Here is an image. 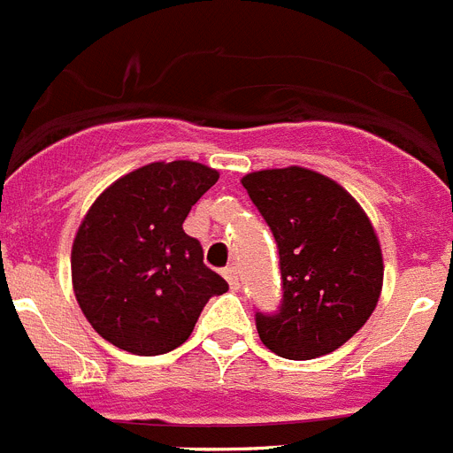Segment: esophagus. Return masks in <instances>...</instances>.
I'll use <instances>...</instances> for the list:
<instances>
[{
    "label": "esophagus",
    "instance_id": "obj_1",
    "mask_svg": "<svg viewBox=\"0 0 453 453\" xmlns=\"http://www.w3.org/2000/svg\"><path fill=\"white\" fill-rule=\"evenodd\" d=\"M224 279H226V283H229L231 290H238L240 288V279H238V272H235V267H226V270L222 272Z\"/></svg>",
    "mask_w": 453,
    "mask_h": 453
}]
</instances>
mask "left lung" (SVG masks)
<instances>
[{
    "mask_svg": "<svg viewBox=\"0 0 453 453\" xmlns=\"http://www.w3.org/2000/svg\"><path fill=\"white\" fill-rule=\"evenodd\" d=\"M242 186L281 258V311L256 313L263 345L290 361L331 354L381 297L383 254L370 218L340 183L306 167L250 172Z\"/></svg>",
    "mask_w": 453,
    "mask_h": 453,
    "instance_id": "left-lung-1",
    "label": "left lung"
}]
</instances>
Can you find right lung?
<instances>
[{"mask_svg":"<svg viewBox=\"0 0 453 453\" xmlns=\"http://www.w3.org/2000/svg\"><path fill=\"white\" fill-rule=\"evenodd\" d=\"M219 179L195 161L150 163L111 183L72 242V288L92 329L138 356L177 349L213 295L229 290L183 231Z\"/></svg>","mask_w":453,"mask_h":453,"instance_id":"obj_1","label":"right lung"}]
</instances>
